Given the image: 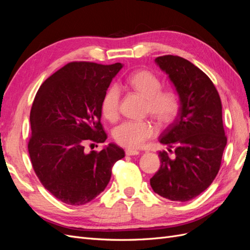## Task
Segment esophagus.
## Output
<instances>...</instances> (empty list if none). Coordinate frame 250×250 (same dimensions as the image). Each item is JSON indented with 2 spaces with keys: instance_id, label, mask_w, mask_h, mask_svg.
Masks as SVG:
<instances>
[{
  "instance_id": "obj_1",
  "label": "esophagus",
  "mask_w": 250,
  "mask_h": 250,
  "mask_svg": "<svg viewBox=\"0 0 250 250\" xmlns=\"http://www.w3.org/2000/svg\"><path fill=\"white\" fill-rule=\"evenodd\" d=\"M125 153H126V155H131L132 156V155H138L140 152L137 150H133V149H126Z\"/></svg>"
}]
</instances>
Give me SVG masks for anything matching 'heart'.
<instances>
[{
    "label": "heart",
    "instance_id": "1",
    "mask_svg": "<svg viewBox=\"0 0 250 250\" xmlns=\"http://www.w3.org/2000/svg\"><path fill=\"white\" fill-rule=\"evenodd\" d=\"M127 85L146 99V111L161 125H168L176 119L180 109L178 94L173 89H162V81L154 73L141 70L131 74ZM120 92L117 86H110L101 101L102 116L115 121L119 115ZM154 134L153 125L143 121H126L113 130V138L119 145L128 149H138Z\"/></svg>",
    "mask_w": 250,
    "mask_h": 250
}]
</instances>
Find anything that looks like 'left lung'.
<instances>
[{
    "mask_svg": "<svg viewBox=\"0 0 250 250\" xmlns=\"http://www.w3.org/2000/svg\"><path fill=\"white\" fill-rule=\"evenodd\" d=\"M176 88L180 109L160 138L174 157L160 151L161 167L150 179L153 191L172 201L197 197L213 183L221 166L228 139L222 104L214 83L199 67L174 55L155 58Z\"/></svg>",
    "mask_w": 250,
    "mask_h": 250,
    "instance_id": "obj_1",
    "label": "left lung"
}]
</instances>
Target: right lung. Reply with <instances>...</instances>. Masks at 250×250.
I'll return each mask as SVG.
<instances>
[{
	"label": "right lung",
	"mask_w": 250,
	"mask_h": 250,
	"mask_svg": "<svg viewBox=\"0 0 250 250\" xmlns=\"http://www.w3.org/2000/svg\"><path fill=\"white\" fill-rule=\"evenodd\" d=\"M123 64L73 62L41 85L34 98L28 151L44 188L70 206H82L104 191L124 150L110 143L99 152L85 145L107 139L101 101Z\"/></svg>",
	"instance_id": "add662e5"
}]
</instances>
